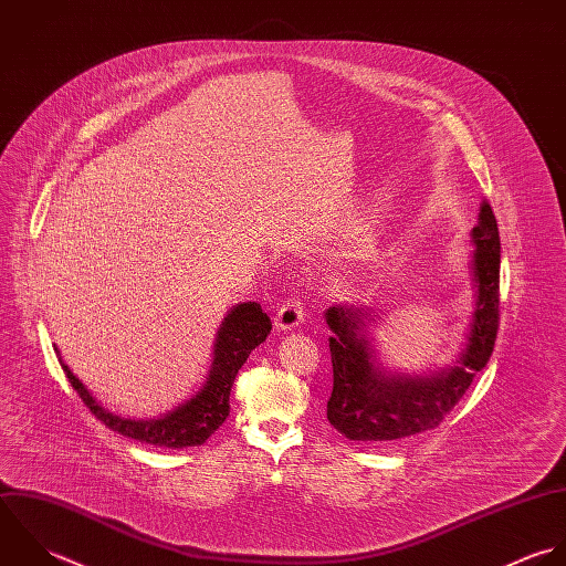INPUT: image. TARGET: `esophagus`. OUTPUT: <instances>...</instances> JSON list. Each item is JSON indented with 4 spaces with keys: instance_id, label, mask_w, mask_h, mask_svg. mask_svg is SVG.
<instances>
[{
    "instance_id": "obj_1",
    "label": "esophagus",
    "mask_w": 566,
    "mask_h": 566,
    "mask_svg": "<svg viewBox=\"0 0 566 566\" xmlns=\"http://www.w3.org/2000/svg\"><path fill=\"white\" fill-rule=\"evenodd\" d=\"M303 321H305V307H303V301H301L298 296H292V298H287V301L281 305V310L276 312L274 325H276V329L287 332V329L298 327Z\"/></svg>"
}]
</instances>
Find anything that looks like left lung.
Returning <instances> with one entry per match:
<instances>
[{"label":"left lung","mask_w":566,"mask_h":566,"mask_svg":"<svg viewBox=\"0 0 566 566\" xmlns=\"http://www.w3.org/2000/svg\"><path fill=\"white\" fill-rule=\"evenodd\" d=\"M472 281L476 303L468 345L459 365L434 376H392L376 365L365 338V314L356 307H329L334 390L327 401L329 423L352 441H392L437 428L459 403L474 376L488 365L499 332L501 239L490 201L483 199L472 228Z\"/></svg>","instance_id":"1"}]
</instances>
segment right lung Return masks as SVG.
<instances>
[{
    "label": "right lung",
    "mask_w": 566,
    "mask_h": 566,
    "mask_svg": "<svg viewBox=\"0 0 566 566\" xmlns=\"http://www.w3.org/2000/svg\"><path fill=\"white\" fill-rule=\"evenodd\" d=\"M270 329V316L261 310L259 303L234 305L217 332L212 365L199 392L165 417L147 421L125 419L105 410L96 401V397L83 386V381L67 369V365H63L59 352L56 356L61 369L65 371L83 403L107 428L158 448H187L201 446L226 421L230 412V388L234 384V377L248 360L250 352L268 338Z\"/></svg>",
    "instance_id": "add662e5"
}]
</instances>
